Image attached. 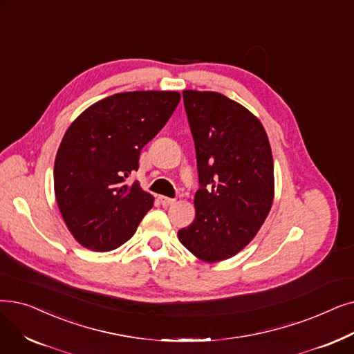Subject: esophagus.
I'll use <instances>...</instances> for the list:
<instances>
[{"instance_id": "esophagus-1", "label": "esophagus", "mask_w": 354, "mask_h": 354, "mask_svg": "<svg viewBox=\"0 0 354 354\" xmlns=\"http://www.w3.org/2000/svg\"><path fill=\"white\" fill-rule=\"evenodd\" d=\"M159 201L163 207H171L172 204H175V199L169 196H159Z\"/></svg>"}]
</instances>
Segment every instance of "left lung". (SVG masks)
Returning <instances> with one entry per match:
<instances>
[{
    "label": "left lung",
    "mask_w": 354,
    "mask_h": 354,
    "mask_svg": "<svg viewBox=\"0 0 354 354\" xmlns=\"http://www.w3.org/2000/svg\"><path fill=\"white\" fill-rule=\"evenodd\" d=\"M195 142V220L179 241L208 263L233 257L265 223L274 195L268 134L248 109L218 92H182Z\"/></svg>",
    "instance_id": "8db88e82"
}]
</instances>
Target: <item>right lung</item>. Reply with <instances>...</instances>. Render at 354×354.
Returning a JSON list of instances; mask_svg holds the SVG:
<instances>
[{"label":"right lung","instance_id":"obj_1","mask_svg":"<svg viewBox=\"0 0 354 354\" xmlns=\"http://www.w3.org/2000/svg\"><path fill=\"white\" fill-rule=\"evenodd\" d=\"M179 100L176 91L120 92L88 106L66 130L55 159V196L68 230L84 248H120L153 207L155 198L127 178Z\"/></svg>","mask_w":354,"mask_h":354}]
</instances>
